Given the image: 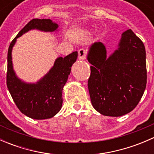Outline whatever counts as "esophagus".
<instances>
[{
  "mask_svg": "<svg viewBox=\"0 0 154 154\" xmlns=\"http://www.w3.org/2000/svg\"><path fill=\"white\" fill-rule=\"evenodd\" d=\"M78 57L80 60H85L86 58V51L83 48L79 50L78 51Z\"/></svg>",
  "mask_w": 154,
  "mask_h": 154,
  "instance_id": "1",
  "label": "esophagus"
}]
</instances>
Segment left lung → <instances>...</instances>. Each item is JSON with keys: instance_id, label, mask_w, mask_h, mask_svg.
<instances>
[{"instance_id": "left-lung-1", "label": "left lung", "mask_w": 154, "mask_h": 154, "mask_svg": "<svg viewBox=\"0 0 154 154\" xmlns=\"http://www.w3.org/2000/svg\"><path fill=\"white\" fill-rule=\"evenodd\" d=\"M116 50L106 56L100 42L90 46L87 60L91 64L88 88L93 107L106 116L127 114L140 101L147 83L145 48L142 40L127 29Z\"/></svg>"}]
</instances>
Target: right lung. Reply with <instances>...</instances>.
Returning <instances> with one entry per match:
<instances>
[{
  "instance_id": "1",
  "label": "right lung",
  "mask_w": 154,
  "mask_h": 154,
  "mask_svg": "<svg viewBox=\"0 0 154 154\" xmlns=\"http://www.w3.org/2000/svg\"><path fill=\"white\" fill-rule=\"evenodd\" d=\"M59 25L51 19L34 18L27 23L10 43L7 54V85L14 102L27 117L36 120L51 119L60 112L63 105V87L71 68L77 58V51L66 57H58L54 66L35 83L22 81L15 74L12 61V51L18 37L31 29L54 32Z\"/></svg>"
}]
</instances>
